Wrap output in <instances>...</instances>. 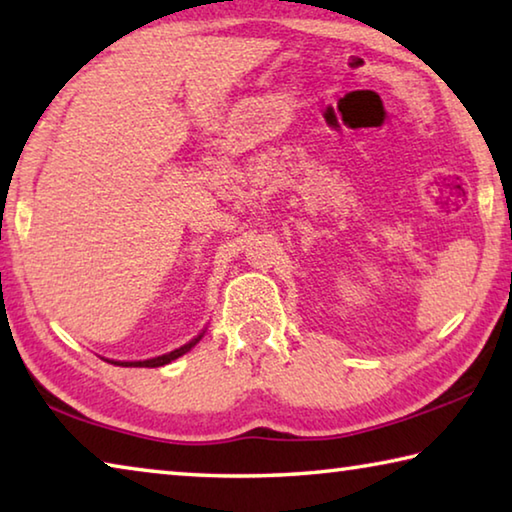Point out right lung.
Instances as JSON below:
<instances>
[{
    "label": "right lung",
    "instance_id": "1",
    "mask_svg": "<svg viewBox=\"0 0 512 512\" xmlns=\"http://www.w3.org/2000/svg\"><path fill=\"white\" fill-rule=\"evenodd\" d=\"M203 336V334H201ZM201 336H196L194 341H189L187 345H183V348H178V350H173V352H169V354H162V357H155V359H149V361H112V363H117V366H140V368H158V366H164V363H171L173 359H178V357H183L185 352H189L194 348V345L201 341Z\"/></svg>",
    "mask_w": 512,
    "mask_h": 512
}]
</instances>
